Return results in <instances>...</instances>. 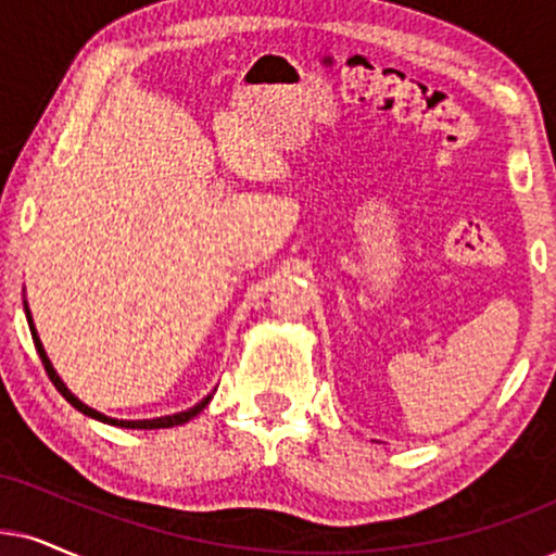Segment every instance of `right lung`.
<instances>
[{
  "mask_svg": "<svg viewBox=\"0 0 556 556\" xmlns=\"http://www.w3.org/2000/svg\"><path fill=\"white\" fill-rule=\"evenodd\" d=\"M25 315H27V326H30V333H33V341H35V349H38V354H40V359H43V367H46V371H48V377H51V382L55 384V390L61 392L63 397L68 400V403H72L76 410H81L84 416H89V418H94V420H102V424H110V426H121V428H140V431H151V428H172V426H181V424H187V420H192L194 416H200L202 410H205L207 407V403L210 400H213V392H210L207 397H202L200 403L197 405H192L189 407V410H181V413H174V416H161V418H143V420H123V418H110V416H104V413H100V410H94V407H89L87 403H81L79 397L74 395L72 390L66 388V384H63V379L59 377V371L53 369V364H51V359H48V354H46V349H43V341H40V336H38V330H35V323H33V315H30V307H27V300H25Z\"/></svg>",
  "mask_w": 556,
  "mask_h": 556,
  "instance_id": "right-lung-1",
  "label": "right lung"
}]
</instances>
